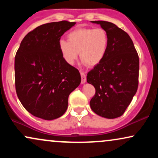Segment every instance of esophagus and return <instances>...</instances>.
Segmentation results:
<instances>
[{
    "mask_svg": "<svg viewBox=\"0 0 158 158\" xmlns=\"http://www.w3.org/2000/svg\"><path fill=\"white\" fill-rule=\"evenodd\" d=\"M81 84H84V83L86 82V75H85L83 72H81Z\"/></svg>",
    "mask_w": 158,
    "mask_h": 158,
    "instance_id": "obj_1",
    "label": "esophagus"
}]
</instances>
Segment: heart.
I'll use <instances>...</instances> for the list:
<instances>
[{"mask_svg": "<svg viewBox=\"0 0 158 158\" xmlns=\"http://www.w3.org/2000/svg\"><path fill=\"white\" fill-rule=\"evenodd\" d=\"M109 38L102 28H78L70 32L68 41L61 39L59 47L67 63L73 64L79 52L81 61L87 66L94 67L104 59L108 50Z\"/></svg>", "mask_w": 158, "mask_h": 158, "instance_id": "1", "label": "heart"}]
</instances>
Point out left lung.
Here are the masks:
<instances>
[{
  "label": "left lung",
  "instance_id": "left-lung-1",
  "mask_svg": "<svg viewBox=\"0 0 158 158\" xmlns=\"http://www.w3.org/2000/svg\"><path fill=\"white\" fill-rule=\"evenodd\" d=\"M106 30L109 44L103 60L88 72L87 81L95 95L90 106L94 113L108 119L124 114L138 88L139 56L128 34L113 23L94 21Z\"/></svg>",
  "mask_w": 158,
  "mask_h": 158
}]
</instances>
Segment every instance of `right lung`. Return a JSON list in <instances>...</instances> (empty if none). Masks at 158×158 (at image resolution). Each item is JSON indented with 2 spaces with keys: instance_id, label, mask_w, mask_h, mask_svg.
I'll return each instance as SVG.
<instances>
[{
  "instance_id": "add662e5",
  "label": "right lung",
  "mask_w": 158,
  "mask_h": 158,
  "mask_svg": "<svg viewBox=\"0 0 158 158\" xmlns=\"http://www.w3.org/2000/svg\"><path fill=\"white\" fill-rule=\"evenodd\" d=\"M76 24L45 23L25 35L15 57V90L20 102L35 117L59 118L68 97L81 82L79 70L67 63L59 50L61 36Z\"/></svg>"
}]
</instances>
